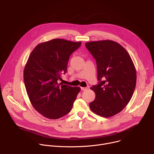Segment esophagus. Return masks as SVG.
I'll use <instances>...</instances> for the list:
<instances>
[{"label":"esophagus","mask_w":154,"mask_h":154,"mask_svg":"<svg viewBox=\"0 0 154 154\" xmlns=\"http://www.w3.org/2000/svg\"><path fill=\"white\" fill-rule=\"evenodd\" d=\"M88 89V87H81V90L82 91H85Z\"/></svg>","instance_id":"1"}]
</instances>
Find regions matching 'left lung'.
Returning <instances> with one entry per match:
<instances>
[{
  "instance_id": "8db88e82",
  "label": "left lung",
  "mask_w": 154,
  "mask_h": 154,
  "mask_svg": "<svg viewBox=\"0 0 154 154\" xmlns=\"http://www.w3.org/2000/svg\"><path fill=\"white\" fill-rule=\"evenodd\" d=\"M85 46L97 63L99 84L93 86L96 98L91 110L105 118L121 112L133 96L137 83L135 65L127 51L112 40L91 41Z\"/></svg>"
}]
</instances>
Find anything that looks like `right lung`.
<instances>
[{
  "mask_svg": "<svg viewBox=\"0 0 154 154\" xmlns=\"http://www.w3.org/2000/svg\"><path fill=\"white\" fill-rule=\"evenodd\" d=\"M82 42L54 39L38 45L31 52L24 70V80L30 101L45 117L57 119L69 113L80 87L58 83L67 71L71 54Z\"/></svg>",
  "mask_w": 154,
  "mask_h": 154,
  "instance_id": "right-lung-1",
  "label": "right lung"
}]
</instances>
